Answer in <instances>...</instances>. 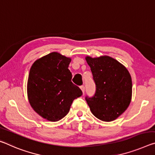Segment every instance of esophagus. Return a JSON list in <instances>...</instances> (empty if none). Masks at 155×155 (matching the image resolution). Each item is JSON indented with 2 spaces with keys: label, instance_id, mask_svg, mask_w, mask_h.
Returning <instances> with one entry per match:
<instances>
[{
  "label": "esophagus",
  "instance_id": "1",
  "mask_svg": "<svg viewBox=\"0 0 155 155\" xmlns=\"http://www.w3.org/2000/svg\"><path fill=\"white\" fill-rule=\"evenodd\" d=\"M80 88H81V89L83 94H84V92H85V86H84V85H81Z\"/></svg>",
  "mask_w": 155,
  "mask_h": 155
}]
</instances>
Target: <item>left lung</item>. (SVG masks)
<instances>
[{
  "label": "left lung",
  "mask_w": 155,
  "mask_h": 155,
  "mask_svg": "<svg viewBox=\"0 0 155 155\" xmlns=\"http://www.w3.org/2000/svg\"><path fill=\"white\" fill-rule=\"evenodd\" d=\"M95 83L92 97H85L91 112L104 121H112L129 106L132 97V78L127 69L117 60L105 56H87Z\"/></svg>",
  "instance_id": "8db88e82"
}]
</instances>
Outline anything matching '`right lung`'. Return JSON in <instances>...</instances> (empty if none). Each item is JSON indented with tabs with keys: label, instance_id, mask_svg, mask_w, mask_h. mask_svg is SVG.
Listing matches in <instances>:
<instances>
[{
	"label": "right lung",
	"instance_id": "1",
	"mask_svg": "<svg viewBox=\"0 0 155 155\" xmlns=\"http://www.w3.org/2000/svg\"><path fill=\"white\" fill-rule=\"evenodd\" d=\"M70 61V58L52 52L36 61L29 71V104L48 121L63 119L70 111L73 101L83 94L71 81L72 75L68 69Z\"/></svg>",
	"mask_w": 155,
	"mask_h": 155
}]
</instances>
